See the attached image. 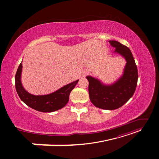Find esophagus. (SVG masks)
Segmentation results:
<instances>
[{
    "label": "esophagus",
    "instance_id": "obj_1",
    "mask_svg": "<svg viewBox=\"0 0 159 159\" xmlns=\"http://www.w3.org/2000/svg\"><path fill=\"white\" fill-rule=\"evenodd\" d=\"M85 74H87V72H86V73H85Z\"/></svg>",
    "mask_w": 159,
    "mask_h": 159
}]
</instances>
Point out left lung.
<instances>
[{
    "instance_id": "1",
    "label": "left lung",
    "mask_w": 159,
    "mask_h": 159,
    "mask_svg": "<svg viewBox=\"0 0 159 159\" xmlns=\"http://www.w3.org/2000/svg\"><path fill=\"white\" fill-rule=\"evenodd\" d=\"M111 46L117 53L125 59L123 75L110 85H105L98 79L88 75L89 99L95 107L106 110H114L127 103L135 91L138 70L132 53L129 48L115 40H109Z\"/></svg>"
}]
</instances>
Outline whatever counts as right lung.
I'll list each match as a JSON object with an SVG mask.
<instances>
[{
	"mask_svg": "<svg viewBox=\"0 0 159 159\" xmlns=\"http://www.w3.org/2000/svg\"><path fill=\"white\" fill-rule=\"evenodd\" d=\"M22 64L19 65L15 75V86L19 98L28 106L40 112L50 113L63 108L68 103L69 96L79 80L67 84L54 92L43 95H32L25 90L21 82Z\"/></svg>",
	"mask_w": 159,
	"mask_h": 159,
	"instance_id": "add662e5",
	"label": "right lung"
}]
</instances>
